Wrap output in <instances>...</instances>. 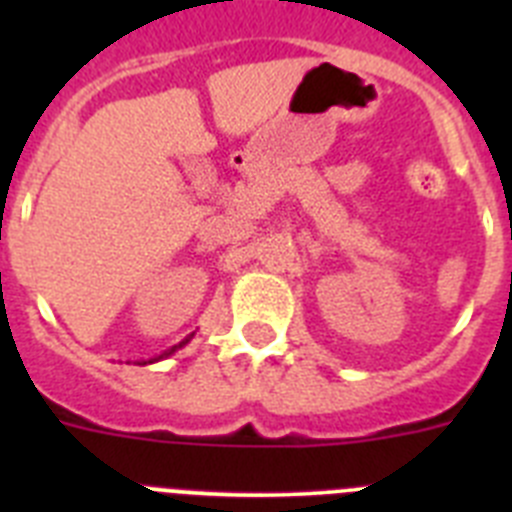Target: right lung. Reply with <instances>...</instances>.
Returning a JSON list of instances; mask_svg holds the SVG:
<instances>
[{"instance_id": "right-lung-1", "label": "right lung", "mask_w": 512, "mask_h": 512, "mask_svg": "<svg viewBox=\"0 0 512 512\" xmlns=\"http://www.w3.org/2000/svg\"><path fill=\"white\" fill-rule=\"evenodd\" d=\"M192 336H194V333H192ZM192 336H187V338H184L182 343H176V346H171L169 351H164V354H161V356H156V359H151V361H143V364H153V361H161V359H166V356H171V354H174V351H179V348H182V346H187V343L192 341Z\"/></svg>"}]
</instances>
